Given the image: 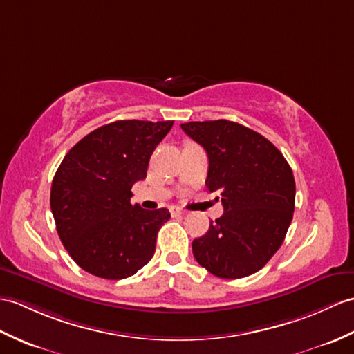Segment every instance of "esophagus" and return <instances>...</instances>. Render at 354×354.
<instances>
[{
	"label": "esophagus",
	"mask_w": 354,
	"mask_h": 354,
	"mask_svg": "<svg viewBox=\"0 0 354 354\" xmlns=\"http://www.w3.org/2000/svg\"><path fill=\"white\" fill-rule=\"evenodd\" d=\"M170 212H171V216H183V214H185V211L183 208H178V207H171Z\"/></svg>",
	"instance_id": "1"
}]
</instances>
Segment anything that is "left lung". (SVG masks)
<instances>
[{
    "label": "left lung",
    "mask_w": 354,
    "mask_h": 354,
    "mask_svg": "<svg viewBox=\"0 0 354 354\" xmlns=\"http://www.w3.org/2000/svg\"><path fill=\"white\" fill-rule=\"evenodd\" d=\"M180 128L207 151L205 184L220 194L225 209L193 241L196 261L221 279L257 273L291 225L295 183L290 164L264 136L236 122H188Z\"/></svg>",
    "instance_id": "8db88e82"
}]
</instances>
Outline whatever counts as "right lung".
Here are the masks:
<instances>
[{"label": "right lung", "mask_w": 354, "mask_h": 354, "mask_svg": "<svg viewBox=\"0 0 354 354\" xmlns=\"http://www.w3.org/2000/svg\"><path fill=\"white\" fill-rule=\"evenodd\" d=\"M174 120H116L97 128L66 153L51 185L57 232L87 273L119 281L136 274L155 253L167 208L131 203L151 155Z\"/></svg>", "instance_id": "1"}]
</instances>
